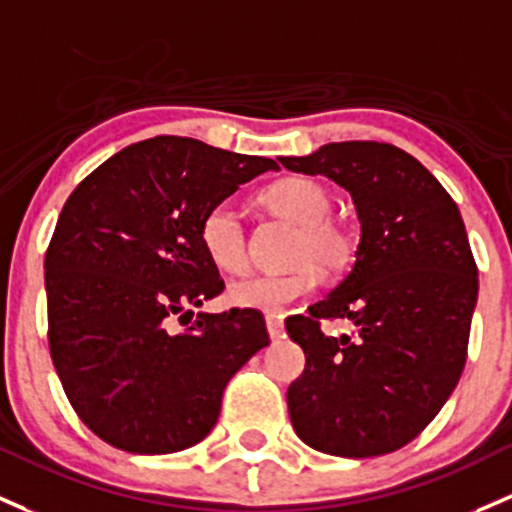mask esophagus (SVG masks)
<instances>
[{
	"label": "esophagus",
	"instance_id": "esophagus-1",
	"mask_svg": "<svg viewBox=\"0 0 512 512\" xmlns=\"http://www.w3.org/2000/svg\"><path fill=\"white\" fill-rule=\"evenodd\" d=\"M267 333H270L272 341H277V338L284 336V324L277 319V316H267Z\"/></svg>",
	"mask_w": 512,
	"mask_h": 512
}]
</instances>
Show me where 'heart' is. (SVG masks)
<instances>
[{"instance_id":"b5f03b06","label":"heart","mask_w":512,"mask_h":512,"mask_svg":"<svg viewBox=\"0 0 512 512\" xmlns=\"http://www.w3.org/2000/svg\"><path fill=\"white\" fill-rule=\"evenodd\" d=\"M267 211L299 225V238L294 245L289 274H257L233 284L228 301L240 309L282 314L294 301L306 299L316 292L324 274H341L353 265L358 240L341 220L331 218L333 196L316 179L287 176L274 181L262 191ZM198 242L203 255L218 272L240 274L247 270V235L240 211L228 201H220L201 215Z\"/></svg>"}]
</instances>
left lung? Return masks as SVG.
I'll return each mask as SVG.
<instances>
[{
    "mask_svg": "<svg viewBox=\"0 0 512 512\" xmlns=\"http://www.w3.org/2000/svg\"><path fill=\"white\" fill-rule=\"evenodd\" d=\"M351 191L360 235L353 272L287 331L304 348L289 385L294 429L314 449L351 459L390 454L437 417L464 373L478 267L446 188L395 144L333 142L279 159ZM356 328L326 337L321 320Z\"/></svg>",
    "mask_w": 512,
    "mask_h": 512,
    "instance_id": "obj_1",
    "label": "left lung"
}]
</instances>
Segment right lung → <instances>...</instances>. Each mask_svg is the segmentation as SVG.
I'll list each match as a JSON object with an SVG mask.
<instances>
[{
  "instance_id": "right-lung-1",
  "label": "right lung",
  "mask_w": 512,
  "mask_h": 512,
  "mask_svg": "<svg viewBox=\"0 0 512 512\" xmlns=\"http://www.w3.org/2000/svg\"><path fill=\"white\" fill-rule=\"evenodd\" d=\"M277 161L188 137L122 149L68 196L48 242V351L80 422L129 454H171L218 422L228 380L270 343L255 309L170 321L218 297L201 215Z\"/></svg>"
}]
</instances>
